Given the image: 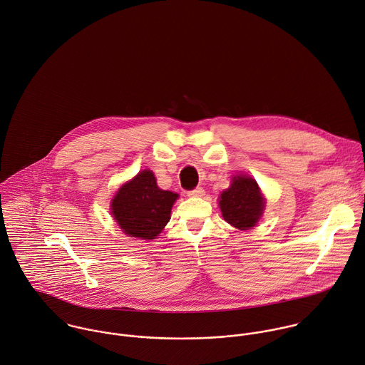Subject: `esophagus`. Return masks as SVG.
Masks as SVG:
<instances>
[{"instance_id": "1", "label": "esophagus", "mask_w": 365, "mask_h": 365, "mask_svg": "<svg viewBox=\"0 0 365 365\" xmlns=\"http://www.w3.org/2000/svg\"><path fill=\"white\" fill-rule=\"evenodd\" d=\"M187 194H188V197L197 198V197H202V195L205 194V191H204V188H202V187H197V188H194V190L188 191Z\"/></svg>"}]
</instances>
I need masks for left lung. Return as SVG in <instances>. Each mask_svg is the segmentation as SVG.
<instances>
[{
	"label": "left lung",
	"mask_w": 365,
	"mask_h": 365,
	"mask_svg": "<svg viewBox=\"0 0 365 365\" xmlns=\"http://www.w3.org/2000/svg\"><path fill=\"white\" fill-rule=\"evenodd\" d=\"M231 187L221 192L220 208L224 220L241 230H252L260 220L264 210V198L257 182L243 174L232 177Z\"/></svg>",
	"instance_id": "obj_1"
}]
</instances>
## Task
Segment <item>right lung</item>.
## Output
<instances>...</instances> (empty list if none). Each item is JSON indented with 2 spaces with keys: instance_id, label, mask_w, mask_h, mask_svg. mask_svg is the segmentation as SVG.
Segmentation results:
<instances>
[{
  "instance_id": "obj_1",
  "label": "right lung",
  "mask_w": 365,
  "mask_h": 365,
  "mask_svg": "<svg viewBox=\"0 0 365 365\" xmlns=\"http://www.w3.org/2000/svg\"><path fill=\"white\" fill-rule=\"evenodd\" d=\"M178 194L161 190L153 171L143 170L119 188L112 200V215L131 238L155 240L170 221Z\"/></svg>"
}]
</instances>
